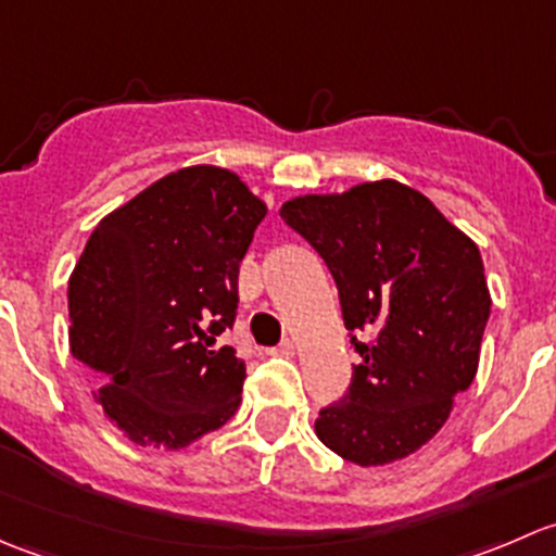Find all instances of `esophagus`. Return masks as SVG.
<instances>
[{
    "instance_id": "esophagus-1",
    "label": "esophagus",
    "mask_w": 556,
    "mask_h": 556,
    "mask_svg": "<svg viewBox=\"0 0 556 556\" xmlns=\"http://www.w3.org/2000/svg\"><path fill=\"white\" fill-rule=\"evenodd\" d=\"M277 352H282V355H293V352H295V341L285 339L282 344H279V350H277Z\"/></svg>"
}]
</instances>
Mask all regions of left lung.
Returning <instances> with one entry per match:
<instances>
[{
  "mask_svg": "<svg viewBox=\"0 0 556 556\" xmlns=\"http://www.w3.org/2000/svg\"><path fill=\"white\" fill-rule=\"evenodd\" d=\"M282 220L328 263L363 363L323 408L317 439L377 468L428 444L473 382L490 317L481 252L419 190L397 182L285 201Z\"/></svg>",
  "mask_w": 556,
  "mask_h": 556,
  "instance_id": "obj_1",
  "label": "left lung"
}]
</instances>
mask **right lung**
<instances>
[{
    "label": "right lung",
    "instance_id": "right-lung-1",
    "mask_svg": "<svg viewBox=\"0 0 556 556\" xmlns=\"http://www.w3.org/2000/svg\"><path fill=\"white\" fill-rule=\"evenodd\" d=\"M266 212L237 172L195 164L93 228L70 277V350L134 444L182 450L239 408L244 363L215 341L237 317L239 263Z\"/></svg>",
    "mask_w": 556,
    "mask_h": 556
}]
</instances>
